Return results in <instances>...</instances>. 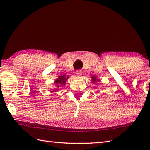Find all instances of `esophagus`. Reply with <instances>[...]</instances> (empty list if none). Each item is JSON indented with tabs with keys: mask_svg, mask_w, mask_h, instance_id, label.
Masks as SVG:
<instances>
[{
	"mask_svg": "<svg viewBox=\"0 0 150 150\" xmlns=\"http://www.w3.org/2000/svg\"><path fill=\"white\" fill-rule=\"evenodd\" d=\"M76 75H77V77H79V76L82 75V72H81V70H77V72H76Z\"/></svg>",
	"mask_w": 150,
	"mask_h": 150,
	"instance_id": "1",
	"label": "esophagus"
}]
</instances>
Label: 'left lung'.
I'll return each instance as SVG.
<instances>
[{
  "instance_id": "obj_1",
  "label": "left lung",
  "mask_w": 150,
  "mask_h": 150,
  "mask_svg": "<svg viewBox=\"0 0 150 150\" xmlns=\"http://www.w3.org/2000/svg\"><path fill=\"white\" fill-rule=\"evenodd\" d=\"M92 79H93V81H93V83L95 82V81H96H96H96V79L95 77H93Z\"/></svg>"
}]
</instances>
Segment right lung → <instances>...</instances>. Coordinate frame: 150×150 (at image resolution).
<instances>
[{"label": "right lung", "mask_w": 150, "mask_h": 150, "mask_svg": "<svg viewBox=\"0 0 150 150\" xmlns=\"http://www.w3.org/2000/svg\"><path fill=\"white\" fill-rule=\"evenodd\" d=\"M69 77H66V75H62V76H59V77L57 79V80L55 81V85L56 88H55L54 91H52V92H57V90H59V88L63 87V86H65V83H66V80L67 79V78Z\"/></svg>", "instance_id": "1"}]
</instances>
